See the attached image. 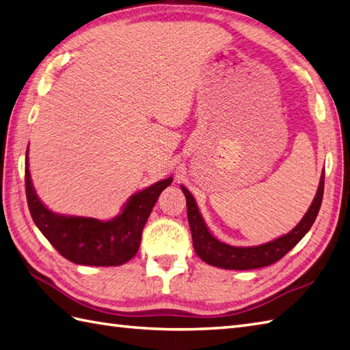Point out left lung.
<instances>
[{"mask_svg":"<svg viewBox=\"0 0 350 350\" xmlns=\"http://www.w3.org/2000/svg\"><path fill=\"white\" fill-rule=\"evenodd\" d=\"M323 184L325 172L321 175L319 187H317V193L308 211L289 234L274 241H269L267 244L254 247H234L214 238L211 232L208 230L204 219H202L195 198L191 196V193L184 185H181L185 200H187V217L190 223L193 247H195L196 254L202 260L206 262L208 265L224 269H254L268 267L271 263L280 260L286 253H289L304 238L310 228L313 226L322 205Z\"/></svg>","mask_w":350,"mask_h":350,"instance_id":"left-lung-1","label":"left lung"}]
</instances>
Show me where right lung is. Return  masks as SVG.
<instances>
[{
    "mask_svg": "<svg viewBox=\"0 0 350 350\" xmlns=\"http://www.w3.org/2000/svg\"><path fill=\"white\" fill-rule=\"evenodd\" d=\"M172 184V176L135 193L112 220L72 217L52 213L36 195L25 161V191L31 217L46 239L70 262L91 267H118L139 250L142 230L160 193Z\"/></svg>",
    "mask_w": 350,
    "mask_h": 350,
    "instance_id": "right-lung-1",
    "label": "right lung"
}]
</instances>
